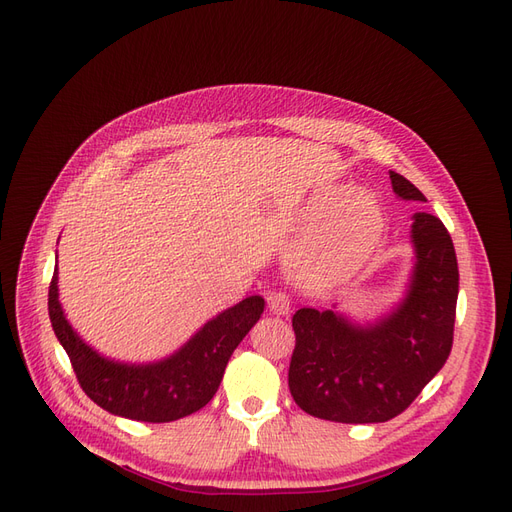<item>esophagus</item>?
Returning a JSON list of instances; mask_svg holds the SVG:
<instances>
[{"mask_svg":"<svg viewBox=\"0 0 512 512\" xmlns=\"http://www.w3.org/2000/svg\"><path fill=\"white\" fill-rule=\"evenodd\" d=\"M267 305L273 314L284 316L290 312V297L286 292H269L267 294Z\"/></svg>","mask_w":512,"mask_h":512,"instance_id":"34e87169","label":"esophagus"}]
</instances>
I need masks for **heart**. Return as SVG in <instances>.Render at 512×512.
Here are the masks:
<instances>
[{
  "label": "heart",
  "mask_w": 512,
  "mask_h": 512,
  "mask_svg": "<svg viewBox=\"0 0 512 512\" xmlns=\"http://www.w3.org/2000/svg\"><path fill=\"white\" fill-rule=\"evenodd\" d=\"M329 192L316 198L307 211L318 222L312 235L294 254V269L305 282L329 284L361 262L380 239L382 213L374 196L363 190Z\"/></svg>",
  "instance_id": "obj_1"
}]
</instances>
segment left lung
Returning a JSON list of instances; mask_svg holds the SVG:
<instances>
[{
	"instance_id": "obj_1",
	"label": "left lung",
	"mask_w": 512,
	"mask_h": 512,
	"mask_svg": "<svg viewBox=\"0 0 512 512\" xmlns=\"http://www.w3.org/2000/svg\"><path fill=\"white\" fill-rule=\"evenodd\" d=\"M401 200L423 192L391 170ZM414 269L406 297L376 322L335 309L301 307L292 316L288 386L307 414L335 423H384L404 412L453 348L459 269L453 239L436 215H412Z\"/></svg>"
}]
</instances>
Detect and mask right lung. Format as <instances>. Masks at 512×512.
Here are the masks:
<instances>
[{"label":"right lung","instance_id":"right-lung-1","mask_svg":"<svg viewBox=\"0 0 512 512\" xmlns=\"http://www.w3.org/2000/svg\"><path fill=\"white\" fill-rule=\"evenodd\" d=\"M265 312V299L247 297L205 322L177 352L156 363H119L85 344L59 303L57 265L49 286V316L70 356L81 389L115 416L170 423L207 406L222 382L230 354Z\"/></svg>","mask_w":512,"mask_h":512}]
</instances>
